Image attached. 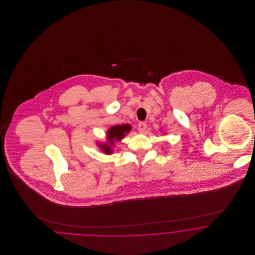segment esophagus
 <instances>
[{
    "mask_svg": "<svg viewBox=\"0 0 255 255\" xmlns=\"http://www.w3.org/2000/svg\"><path fill=\"white\" fill-rule=\"evenodd\" d=\"M146 128H147V125L144 122H139L138 125H137V129L139 131V133H144L145 132Z\"/></svg>",
    "mask_w": 255,
    "mask_h": 255,
    "instance_id": "1",
    "label": "esophagus"
}]
</instances>
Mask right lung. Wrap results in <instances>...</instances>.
Listing matches in <instances>:
<instances>
[{
	"mask_svg": "<svg viewBox=\"0 0 255 255\" xmlns=\"http://www.w3.org/2000/svg\"><path fill=\"white\" fill-rule=\"evenodd\" d=\"M131 129H132V127L129 124L116 125V126L111 127L107 131V142L106 143H98V147L106 155L112 154L113 147L115 146V143L121 141L122 138L130 132Z\"/></svg>",
	"mask_w": 255,
	"mask_h": 255,
	"instance_id": "1",
	"label": "right lung"
}]
</instances>
